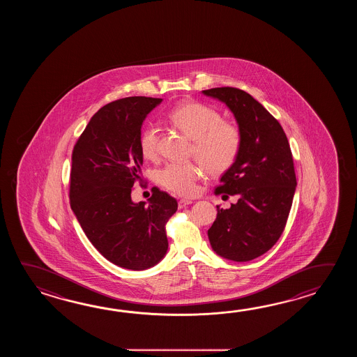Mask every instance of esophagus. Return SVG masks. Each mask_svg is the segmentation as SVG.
<instances>
[{"instance_id": "1", "label": "esophagus", "mask_w": 357, "mask_h": 357, "mask_svg": "<svg viewBox=\"0 0 357 357\" xmlns=\"http://www.w3.org/2000/svg\"><path fill=\"white\" fill-rule=\"evenodd\" d=\"M192 204V202L189 200V199H181L180 202H178V208L181 209V208H185V206H188V205Z\"/></svg>"}]
</instances>
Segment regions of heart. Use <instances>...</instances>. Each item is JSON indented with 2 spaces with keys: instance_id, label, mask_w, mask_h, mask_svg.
<instances>
[{
  "instance_id": "b5f03b06",
  "label": "heart",
  "mask_w": 357,
  "mask_h": 357,
  "mask_svg": "<svg viewBox=\"0 0 357 357\" xmlns=\"http://www.w3.org/2000/svg\"><path fill=\"white\" fill-rule=\"evenodd\" d=\"M168 121L192 139L191 155L212 175H222L235 165L243 146V134L234 122L222 120L220 112L202 102L188 100L174 107ZM145 160H154L160 153V130L145 126L139 137ZM202 168L195 163H168L160 168L157 180L165 189L190 197L197 191Z\"/></svg>"
}]
</instances>
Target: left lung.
<instances>
[{
    "label": "left lung",
    "instance_id": "1",
    "mask_svg": "<svg viewBox=\"0 0 357 357\" xmlns=\"http://www.w3.org/2000/svg\"><path fill=\"white\" fill-rule=\"evenodd\" d=\"M235 114L243 146L215 194L237 195L229 209L218 208L208 229L213 250L234 261H249L271 250L286 227L296 189L289 139L281 123L249 93L222 86L203 91Z\"/></svg>",
    "mask_w": 357,
    "mask_h": 357
}]
</instances>
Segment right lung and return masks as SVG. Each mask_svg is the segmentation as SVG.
<instances>
[{
    "label": "right lung",
    "instance_id": "right-lung-1",
    "mask_svg": "<svg viewBox=\"0 0 357 357\" xmlns=\"http://www.w3.org/2000/svg\"><path fill=\"white\" fill-rule=\"evenodd\" d=\"M162 99H117L91 119L71 155L70 205L93 246L111 263L131 271L155 266L167 252L166 225L175 197L153 188L149 203L134 204L131 190L143 181L139 148L146 114Z\"/></svg>",
    "mask_w": 357,
    "mask_h": 357
}]
</instances>
